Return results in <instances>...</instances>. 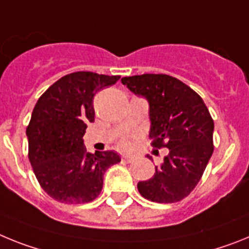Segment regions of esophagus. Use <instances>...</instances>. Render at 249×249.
<instances>
[{
	"label": "esophagus",
	"mask_w": 249,
	"mask_h": 249,
	"mask_svg": "<svg viewBox=\"0 0 249 249\" xmlns=\"http://www.w3.org/2000/svg\"><path fill=\"white\" fill-rule=\"evenodd\" d=\"M122 160L124 161V163L129 164V163H133V161H134V158H133V157H123V158H122Z\"/></svg>",
	"instance_id": "esophagus-1"
}]
</instances>
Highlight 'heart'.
<instances>
[{"label": "heart", "mask_w": 249, "mask_h": 249, "mask_svg": "<svg viewBox=\"0 0 249 249\" xmlns=\"http://www.w3.org/2000/svg\"><path fill=\"white\" fill-rule=\"evenodd\" d=\"M130 145H131L130 142H129V139H127L126 137H122L118 140V142H116V146L123 151L127 150V149L130 148Z\"/></svg>", "instance_id": "obj_1"}]
</instances>
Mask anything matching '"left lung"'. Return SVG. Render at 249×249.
<instances>
[{
	"instance_id": "8db88e82",
	"label": "left lung",
	"mask_w": 249,
	"mask_h": 249,
	"mask_svg": "<svg viewBox=\"0 0 249 249\" xmlns=\"http://www.w3.org/2000/svg\"><path fill=\"white\" fill-rule=\"evenodd\" d=\"M122 83L149 101L151 145L169 149L154 177L138 183L139 193L157 203L184 199L199 183L214 150L208 107L193 89L165 73L123 77Z\"/></svg>"
}]
</instances>
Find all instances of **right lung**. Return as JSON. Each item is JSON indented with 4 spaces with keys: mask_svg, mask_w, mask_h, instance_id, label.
I'll return each mask as SVG.
<instances>
[{
    "mask_svg": "<svg viewBox=\"0 0 249 249\" xmlns=\"http://www.w3.org/2000/svg\"><path fill=\"white\" fill-rule=\"evenodd\" d=\"M120 76L77 71L65 75L41 95L26 135L29 159L41 188L65 204H83L98 198L104 173L120 161L114 151L86 153L83 137L95 119V94Z\"/></svg>",
    "mask_w": 249,
    "mask_h": 249,
    "instance_id": "add662e5",
    "label": "right lung"
}]
</instances>
